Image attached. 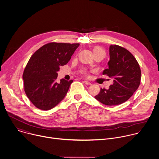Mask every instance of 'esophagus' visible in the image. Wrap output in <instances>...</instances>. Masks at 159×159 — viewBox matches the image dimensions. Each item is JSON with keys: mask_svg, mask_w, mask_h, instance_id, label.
I'll return each mask as SVG.
<instances>
[{"mask_svg": "<svg viewBox=\"0 0 159 159\" xmlns=\"http://www.w3.org/2000/svg\"><path fill=\"white\" fill-rule=\"evenodd\" d=\"M84 83L87 85H90L92 84L90 82H88V81H84Z\"/></svg>", "mask_w": 159, "mask_h": 159, "instance_id": "1", "label": "esophagus"}]
</instances>
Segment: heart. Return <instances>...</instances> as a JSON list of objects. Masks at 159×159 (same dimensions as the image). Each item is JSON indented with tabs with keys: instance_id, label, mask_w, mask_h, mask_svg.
I'll list each match as a JSON object with an SVG mask.
<instances>
[{
	"instance_id": "obj_1",
	"label": "heart",
	"mask_w": 159,
	"mask_h": 159,
	"mask_svg": "<svg viewBox=\"0 0 159 159\" xmlns=\"http://www.w3.org/2000/svg\"><path fill=\"white\" fill-rule=\"evenodd\" d=\"M93 51L94 54H97V53L100 52H104L103 50L101 47H95L93 48ZM81 72H82V74H83L85 75H88V73H87V72L85 70H82Z\"/></svg>"
}]
</instances>
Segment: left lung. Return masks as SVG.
<instances>
[{
    "instance_id": "8db88e82",
    "label": "left lung",
    "mask_w": 159,
    "mask_h": 159,
    "mask_svg": "<svg viewBox=\"0 0 159 159\" xmlns=\"http://www.w3.org/2000/svg\"><path fill=\"white\" fill-rule=\"evenodd\" d=\"M109 56V68L102 74L114 79L113 85L109 89H101L94 97L102 103L111 106L125 102L134 94L140 85L141 70L134 56L122 47L111 45Z\"/></svg>"
}]
</instances>
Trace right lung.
I'll return each mask as SVG.
<instances>
[{"label":"right lung","instance_id":"add662e5","mask_svg":"<svg viewBox=\"0 0 159 159\" xmlns=\"http://www.w3.org/2000/svg\"><path fill=\"white\" fill-rule=\"evenodd\" d=\"M79 43L50 42L39 48L30 58L23 73L26 95L37 108L48 111L66 95L73 80L57 82V72L68 63Z\"/></svg>","mask_w":159,"mask_h":159}]
</instances>
